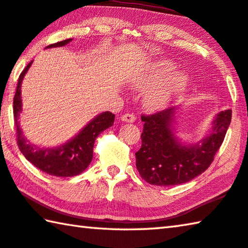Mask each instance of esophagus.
I'll list each match as a JSON object with an SVG mask.
<instances>
[{"instance_id":"1","label":"esophagus","mask_w":248,"mask_h":248,"mask_svg":"<svg viewBox=\"0 0 248 248\" xmlns=\"http://www.w3.org/2000/svg\"><path fill=\"white\" fill-rule=\"evenodd\" d=\"M121 120L124 121V123H134L136 121V117H134L132 114H124L121 116Z\"/></svg>"}]
</instances>
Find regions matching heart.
<instances>
[{
    "instance_id": "b5f03b06",
    "label": "heart",
    "mask_w": 248,
    "mask_h": 248,
    "mask_svg": "<svg viewBox=\"0 0 248 248\" xmlns=\"http://www.w3.org/2000/svg\"><path fill=\"white\" fill-rule=\"evenodd\" d=\"M177 65L169 60H161L149 66L144 72L130 79L137 90H146L143 105L149 110L157 111L170 107L187 85V78L176 73Z\"/></svg>"
}]
</instances>
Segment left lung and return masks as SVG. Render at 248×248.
Returning <instances> with one entry per match:
<instances>
[{
  "mask_svg": "<svg viewBox=\"0 0 248 248\" xmlns=\"http://www.w3.org/2000/svg\"><path fill=\"white\" fill-rule=\"evenodd\" d=\"M179 109L177 106L141 117L144 125L136 165L141 177L151 185H180L202 174L220 149L232 118L230 109L220 111L207 136L192 142L178 136Z\"/></svg>",
  "mask_w": 248,
  "mask_h": 248,
  "instance_id": "1",
  "label": "left lung"
}]
</instances>
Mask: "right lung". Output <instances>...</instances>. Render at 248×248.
<instances>
[{
  "label": "right lung",
  "instance_id": "right-lung-1",
  "mask_svg": "<svg viewBox=\"0 0 248 248\" xmlns=\"http://www.w3.org/2000/svg\"><path fill=\"white\" fill-rule=\"evenodd\" d=\"M72 38L65 39L60 43L49 45L45 49L63 47L70 44ZM32 61L29 62L22 74L19 75L17 89L14 96V118L17 131V144L20 152L32 165L49 175L57 177H73L81 174L87 169L93 158V149L96 138L104 130L111 127L115 121V115L109 111L100 112L94 117L89 124L84 125L75 136L63 144L45 148L29 142L25 137L19 124V116L23 111L22 106V83L25 75L28 72Z\"/></svg>",
  "mask_w": 248,
  "mask_h": 248
}]
</instances>
